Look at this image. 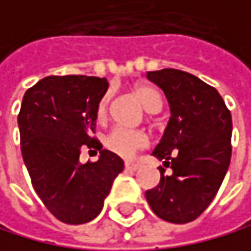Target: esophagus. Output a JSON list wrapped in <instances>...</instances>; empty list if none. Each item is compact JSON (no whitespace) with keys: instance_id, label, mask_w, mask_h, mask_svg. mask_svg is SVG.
<instances>
[{"instance_id":"1","label":"esophagus","mask_w":251,"mask_h":251,"mask_svg":"<svg viewBox=\"0 0 251 251\" xmlns=\"http://www.w3.org/2000/svg\"><path fill=\"white\" fill-rule=\"evenodd\" d=\"M138 167H139V164L138 162H126V169L127 170H132V172H135V170H138Z\"/></svg>"}]
</instances>
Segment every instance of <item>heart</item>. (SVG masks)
Masks as SVG:
<instances>
[{
	"mask_svg": "<svg viewBox=\"0 0 251 251\" xmlns=\"http://www.w3.org/2000/svg\"><path fill=\"white\" fill-rule=\"evenodd\" d=\"M135 93L147 112L155 113L161 109V105H162L161 96L155 89H151L150 85H144V84L138 85L135 89ZM109 102H110V95H104L98 105L100 118L107 116ZM147 144H149V138L142 130L128 128L123 126L113 127L109 132V135L105 136V147L123 158H132L138 150L144 149Z\"/></svg>",
	"mask_w": 251,
	"mask_h": 251,
	"instance_id": "obj_1",
	"label": "heart"
}]
</instances>
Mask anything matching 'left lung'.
<instances>
[{
	"instance_id": "left-lung-1",
	"label": "left lung",
	"mask_w": 251,
	"mask_h": 251,
	"mask_svg": "<svg viewBox=\"0 0 251 251\" xmlns=\"http://www.w3.org/2000/svg\"><path fill=\"white\" fill-rule=\"evenodd\" d=\"M170 104V121L153 156L161 181L147 190L153 213L173 224L195 221L216 196L231 158V115L218 90L178 69L147 72Z\"/></svg>"
}]
</instances>
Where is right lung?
<instances>
[{"instance_id":"1","label":"right lung","mask_w":251,"mask_h":251,"mask_svg":"<svg viewBox=\"0 0 251 251\" xmlns=\"http://www.w3.org/2000/svg\"><path fill=\"white\" fill-rule=\"evenodd\" d=\"M107 87L105 78L46 76L24 93L18 115L23 159L39 199L64 224L98 216L124 169V161L92 136ZM85 145L100 150L98 161L79 162Z\"/></svg>"}]
</instances>
